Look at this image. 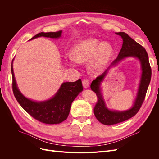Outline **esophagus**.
<instances>
[{
  "instance_id": "esophagus-1",
  "label": "esophagus",
  "mask_w": 159,
  "mask_h": 159,
  "mask_svg": "<svg viewBox=\"0 0 159 159\" xmlns=\"http://www.w3.org/2000/svg\"><path fill=\"white\" fill-rule=\"evenodd\" d=\"M82 85H83V87L85 88H87L89 86V80L88 79H83L82 80Z\"/></svg>"
}]
</instances>
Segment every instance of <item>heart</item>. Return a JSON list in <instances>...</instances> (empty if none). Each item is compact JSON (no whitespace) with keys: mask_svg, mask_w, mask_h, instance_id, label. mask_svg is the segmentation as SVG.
Returning <instances> with one entry per match:
<instances>
[{"mask_svg":"<svg viewBox=\"0 0 159 159\" xmlns=\"http://www.w3.org/2000/svg\"><path fill=\"white\" fill-rule=\"evenodd\" d=\"M113 54L114 48L110 43L101 42L96 38L91 37L79 42L73 46L70 63H85L90 60L88 64L89 71L98 75L109 64Z\"/></svg>","mask_w":159,"mask_h":159,"instance_id":"heart-1","label":"heart"}]
</instances>
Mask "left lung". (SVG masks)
<instances>
[{"instance_id":"8db88e82","label":"left lung","mask_w":159,"mask_h":159,"mask_svg":"<svg viewBox=\"0 0 159 159\" xmlns=\"http://www.w3.org/2000/svg\"><path fill=\"white\" fill-rule=\"evenodd\" d=\"M116 34L120 35L123 40L122 46L117 58L113 61L109 68L93 80L91 84V89L96 93L98 98L97 102L93 109L95 116L100 122L107 125V126L126 120L137 113L144 101L152 77L151 66H150L149 62L148 55L145 48L131 39L126 33L119 32L116 33ZM129 56L135 57L138 58L141 62L142 71H143L138 96L131 109L124 112L110 111L107 109L105 106L99 88V85L107 74L108 70L111 66L116 65L124 58Z\"/></svg>"}]
</instances>
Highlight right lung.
<instances>
[{
    "instance_id": "obj_1",
    "label": "right lung",
    "mask_w": 159,
    "mask_h": 159,
    "mask_svg": "<svg viewBox=\"0 0 159 159\" xmlns=\"http://www.w3.org/2000/svg\"><path fill=\"white\" fill-rule=\"evenodd\" d=\"M62 31L56 32H41L30 40L40 37L57 39L61 36ZM12 88L16 101L23 109L35 119L48 124H59L68 118L71 105L74 99L83 89L81 79L62 83L57 93L52 98L43 102H35L25 97L16 86L11 63Z\"/></svg>"
}]
</instances>
